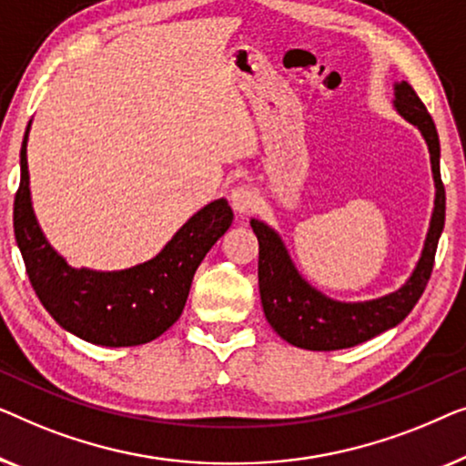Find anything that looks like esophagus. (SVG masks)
Listing matches in <instances>:
<instances>
[{"label":"esophagus","instance_id":"1","mask_svg":"<svg viewBox=\"0 0 466 466\" xmlns=\"http://www.w3.org/2000/svg\"><path fill=\"white\" fill-rule=\"evenodd\" d=\"M230 205L236 213H248L251 208L258 207V196L251 187L247 186H240V187H234L232 194H230Z\"/></svg>","mask_w":466,"mask_h":466}]
</instances>
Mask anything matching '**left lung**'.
<instances>
[{
    "instance_id": "1",
    "label": "left lung",
    "mask_w": 466,
    "mask_h": 466,
    "mask_svg": "<svg viewBox=\"0 0 466 466\" xmlns=\"http://www.w3.org/2000/svg\"><path fill=\"white\" fill-rule=\"evenodd\" d=\"M395 109L422 133L429 146L435 179V208L422 255L411 277L397 291L367 301L327 298L298 272L280 236L264 221L251 219V228L259 242L258 277L264 314L272 329L298 349L339 350L367 342L401 323L429 283L445 221V189L439 173V135L420 96L408 82L395 84Z\"/></svg>"
}]
</instances>
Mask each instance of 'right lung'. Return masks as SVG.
<instances>
[{"instance_id": "right-lung-1", "label": "right lung", "mask_w": 466, "mask_h": 466, "mask_svg": "<svg viewBox=\"0 0 466 466\" xmlns=\"http://www.w3.org/2000/svg\"><path fill=\"white\" fill-rule=\"evenodd\" d=\"M31 127V122H29ZM21 147V186L15 236L39 301L63 329L101 346H139L162 336L186 306L196 268L232 226L228 200L208 202L149 261L117 272L71 268L39 228L31 205L27 139Z\"/></svg>"}]
</instances>
